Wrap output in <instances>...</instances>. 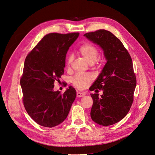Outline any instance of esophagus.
<instances>
[{
	"mask_svg": "<svg viewBox=\"0 0 155 155\" xmlns=\"http://www.w3.org/2000/svg\"><path fill=\"white\" fill-rule=\"evenodd\" d=\"M85 95V92H77V97H82Z\"/></svg>",
	"mask_w": 155,
	"mask_h": 155,
	"instance_id": "obj_1",
	"label": "esophagus"
}]
</instances>
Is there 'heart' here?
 <instances>
[{
	"label": "heart",
	"mask_w": 155,
	"mask_h": 155,
	"mask_svg": "<svg viewBox=\"0 0 155 155\" xmlns=\"http://www.w3.org/2000/svg\"><path fill=\"white\" fill-rule=\"evenodd\" d=\"M78 52L84 58L89 64H94L98 58L99 50L97 47L90 42H85L79 47ZM73 61V57L69 55L66 59V67L70 68ZM93 80V76L90 73L77 74L72 78V84L78 89H84L88 86Z\"/></svg>",
	"instance_id": "1"
}]
</instances>
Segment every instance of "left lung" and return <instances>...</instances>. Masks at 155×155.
<instances>
[{
	"mask_svg": "<svg viewBox=\"0 0 155 155\" xmlns=\"http://www.w3.org/2000/svg\"><path fill=\"white\" fill-rule=\"evenodd\" d=\"M84 36L101 46L107 60L89 89L103 91L101 97L98 94H91L93 99L91 117L99 125H113L127 115L134 101L137 80L132 58L120 40L109 31L98 30Z\"/></svg>",
	"mask_w": 155,
	"mask_h": 155,
	"instance_id": "1",
	"label": "left lung"
}]
</instances>
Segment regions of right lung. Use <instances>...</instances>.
I'll return each instance as SVG.
<instances>
[{
    "label": "right lung",
    "mask_w": 155,
    "mask_h": 155,
    "mask_svg": "<svg viewBox=\"0 0 155 155\" xmlns=\"http://www.w3.org/2000/svg\"><path fill=\"white\" fill-rule=\"evenodd\" d=\"M78 35V32L48 33L26 57L20 79L23 103L26 112L40 125L51 128L62 123L76 97L72 87L63 94L53 88L64 74L66 52Z\"/></svg>",
    "instance_id": "obj_1"
}]
</instances>
